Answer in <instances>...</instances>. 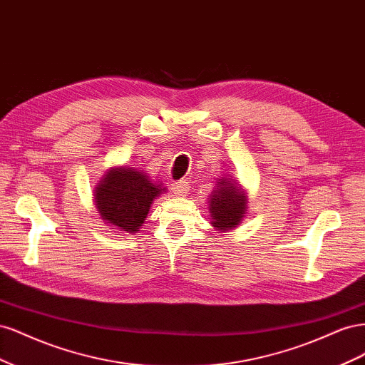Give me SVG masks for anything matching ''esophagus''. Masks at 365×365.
Returning a JSON list of instances; mask_svg holds the SVG:
<instances>
[{
    "label": "esophagus",
    "mask_w": 365,
    "mask_h": 365,
    "mask_svg": "<svg viewBox=\"0 0 365 365\" xmlns=\"http://www.w3.org/2000/svg\"><path fill=\"white\" fill-rule=\"evenodd\" d=\"M170 190L175 196H184L187 193V190H189V184H187V181H176V182H172V187Z\"/></svg>",
    "instance_id": "esophagus-1"
}]
</instances>
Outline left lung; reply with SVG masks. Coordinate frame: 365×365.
<instances>
[{
	"label": "left lung",
	"instance_id": "1",
	"mask_svg": "<svg viewBox=\"0 0 365 365\" xmlns=\"http://www.w3.org/2000/svg\"><path fill=\"white\" fill-rule=\"evenodd\" d=\"M227 176H219L215 190L208 197L212 225L219 231L237 227L248 210L247 193L240 189V184L237 185L236 181Z\"/></svg>",
	"mask_w": 365,
	"mask_h": 365
}]
</instances>
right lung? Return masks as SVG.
<instances>
[{
    "instance_id": "obj_1",
    "label": "right lung",
    "mask_w": 365,
    "mask_h": 365,
    "mask_svg": "<svg viewBox=\"0 0 365 365\" xmlns=\"http://www.w3.org/2000/svg\"><path fill=\"white\" fill-rule=\"evenodd\" d=\"M165 189L134 168L109 169L94 190L97 212L105 222L134 235L145 224L152 201Z\"/></svg>"
}]
</instances>
